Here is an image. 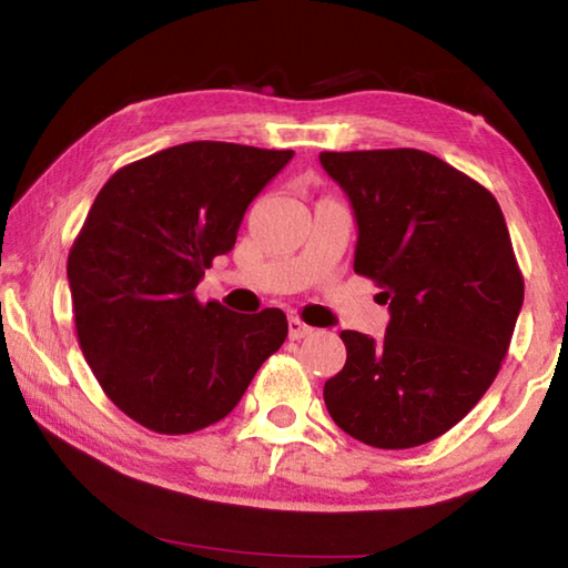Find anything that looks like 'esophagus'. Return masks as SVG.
Masks as SVG:
<instances>
[{"mask_svg":"<svg viewBox=\"0 0 568 568\" xmlns=\"http://www.w3.org/2000/svg\"><path fill=\"white\" fill-rule=\"evenodd\" d=\"M313 333V328L307 323H303L301 318H293L287 321V335H291V341H301V338H307V335Z\"/></svg>","mask_w":568,"mask_h":568,"instance_id":"1","label":"esophagus"}]
</instances>
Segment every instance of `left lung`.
<instances>
[{"mask_svg":"<svg viewBox=\"0 0 568 568\" xmlns=\"http://www.w3.org/2000/svg\"><path fill=\"white\" fill-rule=\"evenodd\" d=\"M348 195L353 271L383 287V341L343 331V371L323 398L345 434L376 448L444 436L491 386L524 305L496 197L423 150L321 152Z\"/></svg>","mask_w":568,"mask_h":568,"instance_id":"left-lung-1","label":"left lung"}]
</instances>
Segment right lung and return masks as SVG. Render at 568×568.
Returning <instances> with one entry per match:
<instances>
[{
    "label": "right lung",
    "instance_id": "add662e5",
    "mask_svg": "<svg viewBox=\"0 0 568 568\" xmlns=\"http://www.w3.org/2000/svg\"><path fill=\"white\" fill-rule=\"evenodd\" d=\"M291 158L185 142L124 165L94 197L67 257L77 341L108 398L140 426L182 436L223 420L283 345V311L233 313L200 303L195 287Z\"/></svg>",
    "mask_w": 568,
    "mask_h": 568
}]
</instances>
